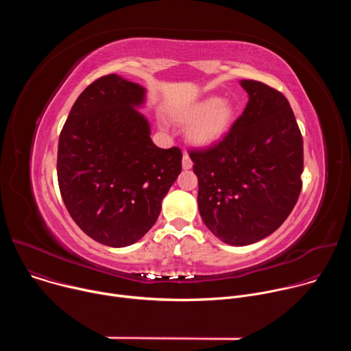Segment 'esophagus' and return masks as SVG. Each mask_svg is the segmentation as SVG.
Listing matches in <instances>:
<instances>
[{"label": "esophagus", "mask_w": 351, "mask_h": 351, "mask_svg": "<svg viewBox=\"0 0 351 351\" xmlns=\"http://www.w3.org/2000/svg\"><path fill=\"white\" fill-rule=\"evenodd\" d=\"M182 167L183 169H190L193 167V161L190 160L189 154H183V158H182Z\"/></svg>", "instance_id": "obj_1"}]
</instances>
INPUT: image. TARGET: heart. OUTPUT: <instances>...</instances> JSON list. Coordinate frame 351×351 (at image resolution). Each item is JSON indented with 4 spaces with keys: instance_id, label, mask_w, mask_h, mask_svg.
Listing matches in <instances>:
<instances>
[{
    "instance_id": "b5f03b06",
    "label": "heart",
    "mask_w": 351,
    "mask_h": 351,
    "mask_svg": "<svg viewBox=\"0 0 351 351\" xmlns=\"http://www.w3.org/2000/svg\"><path fill=\"white\" fill-rule=\"evenodd\" d=\"M183 119L194 122L189 128L191 141L207 145L219 140L230 128L234 110L233 106L218 97H208L183 112Z\"/></svg>"
}]
</instances>
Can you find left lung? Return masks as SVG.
Listing matches in <instances>:
<instances>
[{"label": "left lung", "instance_id": "left-lung-1", "mask_svg": "<svg viewBox=\"0 0 351 351\" xmlns=\"http://www.w3.org/2000/svg\"><path fill=\"white\" fill-rule=\"evenodd\" d=\"M243 114L214 145L190 149L206 226L232 245L275 232L294 208L303 182V137L287 98L257 80H241Z\"/></svg>", "mask_w": 351, "mask_h": 351}]
</instances>
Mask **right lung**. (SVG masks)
Here are the masks:
<instances>
[{"label": "right lung", "instance_id": "1", "mask_svg": "<svg viewBox=\"0 0 351 351\" xmlns=\"http://www.w3.org/2000/svg\"><path fill=\"white\" fill-rule=\"evenodd\" d=\"M145 90L115 73L88 84L58 141L61 195L76 225L95 241L125 247L156 223L182 171L179 147H157L134 108Z\"/></svg>", "mask_w": 351, "mask_h": 351}]
</instances>
